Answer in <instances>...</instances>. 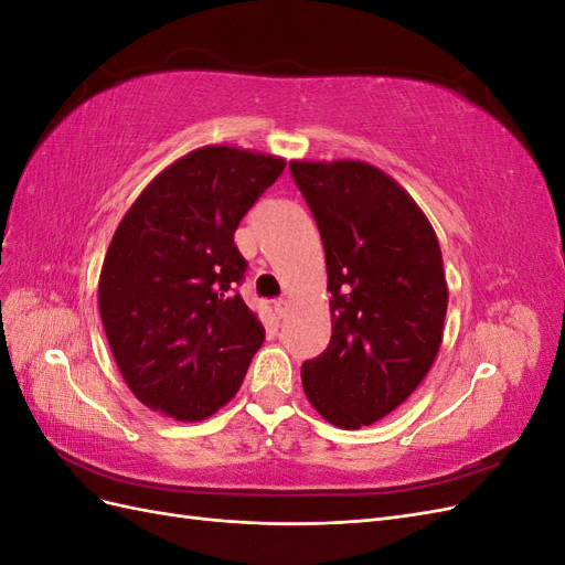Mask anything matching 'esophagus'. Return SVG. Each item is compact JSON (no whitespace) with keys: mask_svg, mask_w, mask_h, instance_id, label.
Instances as JSON below:
<instances>
[{"mask_svg":"<svg viewBox=\"0 0 565 565\" xmlns=\"http://www.w3.org/2000/svg\"><path fill=\"white\" fill-rule=\"evenodd\" d=\"M273 309H276V313L282 318L287 313V309H289V301L287 299H278L276 303H273Z\"/></svg>","mask_w":565,"mask_h":565,"instance_id":"obj_1","label":"esophagus"}]
</instances>
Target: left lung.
I'll use <instances>...</instances> for the list:
<instances>
[{
  "label": "left lung",
  "instance_id": "1",
  "mask_svg": "<svg viewBox=\"0 0 565 565\" xmlns=\"http://www.w3.org/2000/svg\"><path fill=\"white\" fill-rule=\"evenodd\" d=\"M318 224L332 311L330 344L301 365L306 398L339 429L407 401L443 341L448 285L429 218L382 169L289 162Z\"/></svg>",
  "mask_w": 565,
  "mask_h": 565
}]
</instances>
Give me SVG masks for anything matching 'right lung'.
Returning <instances> with one entry per match:
<instances>
[{
    "instance_id": "obj_1",
    "label": "right lung",
    "mask_w": 565,
    "mask_h": 565,
    "mask_svg": "<svg viewBox=\"0 0 565 565\" xmlns=\"http://www.w3.org/2000/svg\"><path fill=\"white\" fill-rule=\"evenodd\" d=\"M282 169L276 156L204 146L152 179L119 221L98 311L131 393L164 417H212L264 344V324L235 292L247 262L233 235Z\"/></svg>"
}]
</instances>
